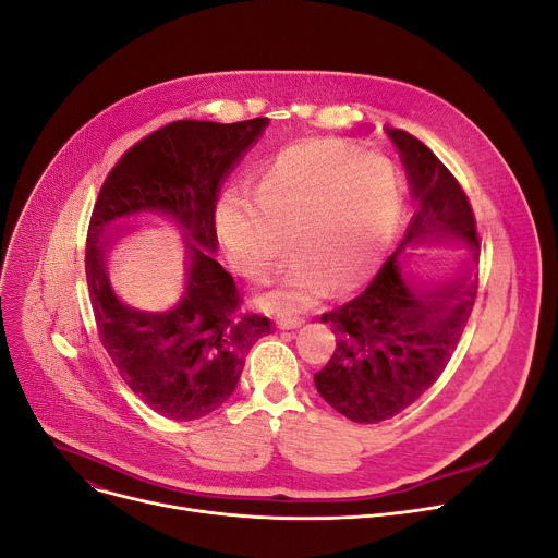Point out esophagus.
<instances>
[{"label":"esophagus","mask_w":558,"mask_h":558,"mask_svg":"<svg viewBox=\"0 0 558 558\" xmlns=\"http://www.w3.org/2000/svg\"><path fill=\"white\" fill-rule=\"evenodd\" d=\"M304 322H306L304 317H279V319H277V328L290 330V328H299Z\"/></svg>","instance_id":"1"}]
</instances>
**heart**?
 <instances>
[{"instance_id": "obj_1", "label": "heart", "mask_w": 558, "mask_h": 558, "mask_svg": "<svg viewBox=\"0 0 558 558\" xmlns=\"http://www.w3.org/2000/svg\"><path fill=\"white\" fill-rule=\"evenodd\" d=\"M252 195L223 194L217 232L230 264L247 279H262L286 254L288 239L294 259L259 299L279 315L315 306L330 288L347 294L366 283L402 219L396 165L341 141L283 149Z\"/></svg>"}]
</instances>
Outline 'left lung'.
<instances>
[{
    "label": "left lung",
    "mask_w": 558,
    "mask_h": 558,
    "mask_svg": "<svg viewBox=\"0 0 558 558\" xmlns=\"http://www.w3.org/2000/svg\"><path fill=\"white\" fill-rule=\"evenodd\" d=\"M404 162L417 209L400 247L362 294L322 315L335 332V353L315 373L319 396L360 424L389 420L440 377L478 292L481 243L464 190L438 156L404 130H387ZM458 238L470 252L468 272L428 298L403 270V250L420 240Z\"/></svg>",
    "instance_id": "8db88e82"
}]
</instances>
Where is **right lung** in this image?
<instances>
[{"mask_svg":"<svg viewBox=\"0 0 558 558\" xmlns=\"http://www.w3.org/2000/svg\"><path fill=\"white\" fill-rule=\"evenodd\" d=\"M266 124L268 118L169 122L113 165L94 205L84 270L100 341L126 387L169 420L219 409L234 393L254 341L272 330L268 317L241 311L232 275L211 256L219 247V187ZM141 210L167 213L189 241L186 292L162 314L122 305L106 277L104 247L119 233L110 226Z\"/></svg>","mask_w":558,"mask_h":558,"instance_id":"right-lung-1","label":"right lung"}]
</instances>
